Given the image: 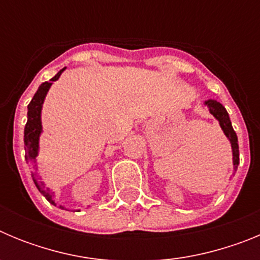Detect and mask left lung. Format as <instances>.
Returning a JSON list of instances; mask_svg holds the SVG:
<instances>
[{"instance_id": "left-lung-1", "label": "left lung", "mask_w": 260, "mask_h": 260, "mask_svg": "<svg viewBox=\"0 0 260 260\" xmlns=\"http://www.w3.org/2000/svg\"><path fill=\"white\" fill-rule=\"evenodd\" d=\"M204 105L208 108L210 113L215 117L217 121H219V125L221 127L222 133L226 138H228L229 143L232 147V156H233V169H237L238 164H240V151H238V138L236 132L233 130V126H232L231 118H229V114L226 112L222 104H220L219 102H216L213 99H208L204 102Z\"/></svg>"}]
</instances>
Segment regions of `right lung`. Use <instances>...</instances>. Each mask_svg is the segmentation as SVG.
<instances>
[{
	"label": "right lung",
	"mask_w": 260,
	"mask_h": 260,
	"mask_svg": "<svg viewBox=\"0 0 260 260\" xmlns=\"http://www.w3.org/2000/svg\"><path fill=\"white\" fill-rule=\"evenodd\" d=\"M66 70V68H63L62 70H59L52 79H49V82H44L39 86L38 91L32 98L31 103L27 107V123L26 127H24V150H26V160L28 164L34 165L35 167L36 160H38L39 152H40V137L43 134V123H41V110H43V104L45 102V98H47V93L49 91V88L52 87L53 82L58 80V78L61 77V74ZM32 180L35 182L36 187H38L39 191L44 195L45 199L49 202L53 206H57V203L54 202V192L52 190H49L48 187H45V183L43 181L38 180V174L35 172H31ZM61 208L66 210V207L63 206H59ZM89 207V206H88ZM79 212V208L75 210Z\"/></svg>",
	"instance_id": "1"
}]
</instances>
